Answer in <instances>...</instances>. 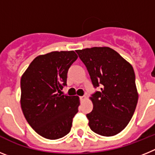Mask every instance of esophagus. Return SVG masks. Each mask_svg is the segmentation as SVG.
<instances>
[{
	"label": "esophagus",
	"mask_w": 155,
	"mask_h": 155,
	"mask_svg": "<svg viewBox=\"0 0 155 155\" xmlns=\"http://www.w3.org/2000/svg\"><path fill=\"white\" fill-rule=\"evenodd\" d=\"M86 97L84 96V95H83V96H80V100L81 101H84V100H85Z\"/></svg>",
	"instance_id": "obj_1"
}]
</instances>
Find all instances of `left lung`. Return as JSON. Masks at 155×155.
Instances as JSON below:
<instances>
[{
	"label": "left lung",
	"instance_id": "1",
	"mask_svg": "<svg viewBox=\"0 0 155 155\" xmlns=\"http://www.w3.org/2000/svg\"><path fill=\"white\" fill-rule=\"evenodd\" d=\"M87 68L94 88L93 110L86 115L93 132L110 137L121 132L136 109L138 94L132 66L109 47L76 50Z\"/></svg>",
	"mask_w": 155,
	"mask_h": 155
}]
</instances>
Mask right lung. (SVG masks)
Masks as SVG:
<instances>
[{
  "mask_svg": "<svg viewBox=\"0 0 155 155\" xmlns=\"http://www.w3.org/2000/svg\"><path fill=\"white\" fill-rule=\"evenodd\" d=\"M78 59L74 51H54L35 57L21 78V106L37 134L57 140L69 134L78 112L79 98L62 94L68 72Z\"/></svg>",
  "mask_w": 155,
  "mask_h": 155,
  "instance_id": "right-lung-1",
  "label": "right lung"
}]
</instances>
